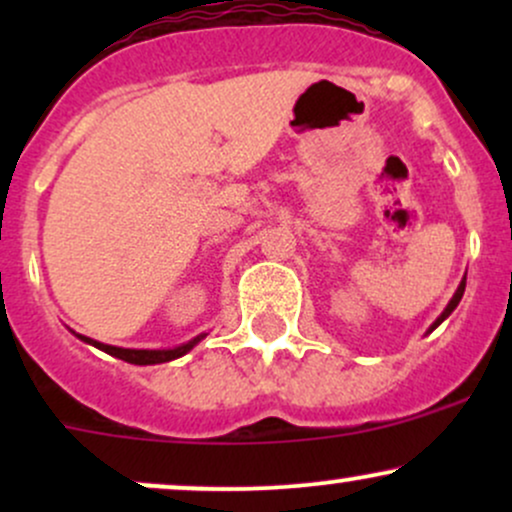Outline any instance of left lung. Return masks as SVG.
<instances>
[{"mask_svg": "<svg viewBox=\"0 0 512 512\" xmlns=\"http://www.w3.org/2000/svg\"><path fill=\"white\" fill-rule=\"evenodd\" d=\"M464 284H467V279H462L460 289H457V291H455V296H452V301L448 303V308H445V310H443V315H440V317H438V320H436V322H433V325H431V330H436V327L440 325V322H443V320H445V317H448V315L452 313V310H455V308H457V303H460V301H462V293H464ZM431 330H428V332H431Z\"/></svg>", "mask_w": 512, "mask_h": 512, "instance_id": "left-lung-1", "label": "left lung"}]
</instances>
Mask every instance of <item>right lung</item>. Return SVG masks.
Returning <instances> with one entry per match:
<instances>
[{
    "label": "right lung",
    "mask_w": 512,
    "mask_h": 512,
    "mask_svg": "<svg viewBox=\"0 0 512 512\" xmlns=\"http://www.w3.org/2000/svg\"><path fill=\"white\" fill-rule=\"evenodd\" d=\"M202 337H204V334H199V337L192 339V342H187V344L178 346V349H166V351H149V349H120V346H110V344L93 342V339H88V337H81V334H79V339H81V342H86V344H93V346H96V349L105 351V354H110V356H115V358H122V361H127V363H137V366H154V363H166V361H173V358H180V356H185L187 351H190L192 346H195V344H197L199 339H202Z\"/></svg>",
    "instance_id": "obj_1"
}]
</instances>
